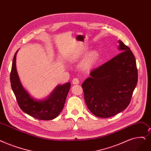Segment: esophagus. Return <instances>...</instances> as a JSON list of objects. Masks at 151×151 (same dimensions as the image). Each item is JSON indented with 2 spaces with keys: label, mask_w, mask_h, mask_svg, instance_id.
Segmentation results:
<instances>
[{
  "label": "esophagus",
  "mask_w": 151,
  "mask_h": 151,
  "mask_svg": "<svg viewBox=\"0 0 151 151\" xmlns=\"http://www.w3.org/2000/svg\"><path fill=\"white\" fill-rule=\"evenodd\" d=\"M79 83H80V81L78 78H73V80H72V83L73 84H78Z\"/></svg>",
  "instance_id": "obj_1"
}]
</instances>
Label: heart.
<instances>
[{
	"label": "heart",
	"instance_id": "b5f03b06",
	"mask_svg": "<svg viewBox=\"0 0 151 151\" xmlns=\"http://www.w3.org/2000/svg\"><path fill=\"white\" fill-rule=\"evenodd\" d=\"M87 54V50L82 51L79 53L76 54L71 58V60L74 62L79 61L82 57ZM99 58V53L96 50L91 51L87 55V56L84 58V59L81 63V70L85 73H88L93 70L95 65L97 63V62Z\"/></svg>",
	"mask_w": 151,
	"mask_h": 151
}]
</instances>
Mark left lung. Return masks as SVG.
I'll use <instances>...</instances> for the list:
<instances>
[{
    "label": "left lung",
    "mask_w": 151,
    "mask_h": 151,
    "mask_svg": "<svg viewBox=\"0 0 151 151\" xmlns=\"http://www.w3.org/2000/svg\"><path fill=\"white\" fill-rule=\"evenodd\" d=\"M122 52L91 72L82 84L84 100L94 115L109 118L125 109L137 82L134 56L130 49L119 41Z\"/></svg>",
    "instance_id": "8db88e82"
}]
</instances>
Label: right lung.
<instances>
[{
	"mask_svg": "<svg viewBox=\"0 0 151 151\" xmlns=\"http://www.w3.org/2000/svg\"><path fill=\"white\" fill-rule=\"evenodd\" d=\"M15 52L10 73V83L19 107L24 113L38 120H53L60 114L66 101L71 83L58 84L42 99H36L25 89L19 80L16 67Z\"/></svg>",
	"mask_w": 151,
	"mask_h": 151,
	"instance_id": "add662e5",
	"label": "right lung"
}]
</instances>
